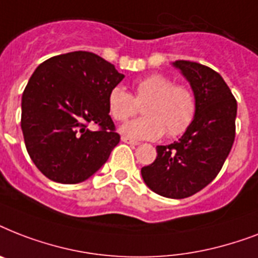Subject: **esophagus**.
Here are the masks:
<instances>
[{"instance_id":"1","label":"esophagus","mask_w":258,"mask_h":258,"mask_svg":"<svg viewBox=\"0 0 258 258\" xmlns=\"http://www.w3.org/2000/svg\"><path fill=\"white\" fill-rule=\"evenodd\" d=\"M121 142H124V143H127V145H131V146L139 145V142L134 141V139H131V138H128V137H121Z\"/></svg>"}]
</instances>
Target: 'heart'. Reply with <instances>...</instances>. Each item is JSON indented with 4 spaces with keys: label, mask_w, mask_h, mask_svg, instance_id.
I'll return each mask as SVG.
<instances>
[{
    "label": "heart",
    "mask_w": 258,
    "mask_h": 258,
    "mask_svg": "<svg viewBox=\"0 0 258 258\" xmlns=\"http://www.w3.org/2000/svg\"><path fill=\"white\" fill-rule=\"evenodd\" d=\"M134 93L121 86L113 87L107 97L113 120L124 121L137 115L143 105V117L128 121L121 134L131 139L154 141L163 134L175 138L186 133L196 119L198 101L190 87L175 84L165 75L154 74L134 83Z\"/></svg>",
    "instance_id": "b5f03b06"
}]
</instances>
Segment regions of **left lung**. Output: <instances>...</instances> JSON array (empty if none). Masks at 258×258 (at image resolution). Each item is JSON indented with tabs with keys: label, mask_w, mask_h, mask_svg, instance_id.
<instances>
[{
	"label": "left lung",
	"mask_w": 258,
	"mask_h": 258,
	"mask_svg": "<svg viewBox=\"0 0 258 258\" xmlns=\"http://www.w3.org/2000/svg\"><path fill=\"white\" fill-rule=\"evenodd\" d=\"M172 66L180 70L196 93V119L179 141L158 146L157 159L141 172L154 192L182 200L206 187L222 169L236 137L237 101L212 68L186 60Z\"/></svg>",
	"instance_id": "1"
}]
</instances>
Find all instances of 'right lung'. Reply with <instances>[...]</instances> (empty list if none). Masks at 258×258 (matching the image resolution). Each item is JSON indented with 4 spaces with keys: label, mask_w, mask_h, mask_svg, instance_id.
Returning a JSON list of instances; mask_svg holds the SVG:
<instances>
[{
    "label": "right lung",
    "mask_w": 258,
    "mask_h": 258,
    "mask_svg": "<svg viewBox=\"0 0 258 258\" xmlns=\"http://www.w3.org/2000/svg\"><path fill=\"white\" fill-rule=\"evenodd\" d=\"M123 78L86 50L53 56L36 68L22 93L21 128L30 159L46 178L79 183L107 162L120 141L107 97ZM89 124L99 128L91 132Z\"/></svg>",
    "instance_id": "obj_1"
}]
</instances>
